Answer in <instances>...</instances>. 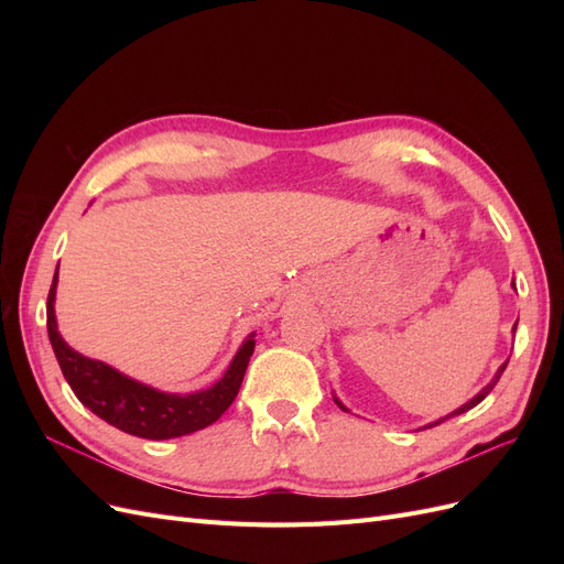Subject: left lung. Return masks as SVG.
<instances>
[{"instance_id": "obj_1", "label": "left lung", "mask_w": 564, "mask_h": 564, "mask_svg": "<svg viewBox=\"0 0 564 564\" xmlns=\"http://www.w3.org/2000/svg\"><path fill=\"white\" fill-rule=\"evenodd\" d=\"M516 327H518V322H516ZM516 327H513V332H516ZM506 365H508V362H503V365L499 367V371H497V377H494V379H491V383H487V386H485V388H482L480 392H477V395H475V398H473L470 402H466L464 406H460V409H456V412H452L449 416H445V419H440V421H435V423H431V425H437V423H442V421H447V419H452V416H458V414H464V412H468V409H473L475 404H480V402H482V400H485V398L489 395V392H491V388L499 383V379H501V373H503ZM336 402H338V400H336ZM338 406H340V409H344V412H348V409H346L344 404H340V402H338ZM431 425H429V429H431Z\"/></svg>"}]
</instances>
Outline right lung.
Wrapping results in <instances>:
<instances>
[{
	"label": "right lung",
	"instance_id": "right-lung-1",
	"mask_svg": "<svg viewBox=\"0 0 564 564\" xmlns=\"http://www.w3.org/2000/svg\"><path fill=\"white\" fill-rule=\"evenodd\" d=\"M56 282L58 268L46 299V327L51 346H54L65 381L70 383L77 400L84 406H89L96 416L135 437L169 440L207 429L232 404L256 346L251 336L245 340V346L235 355V360L218 383L207 390L193 392V395H166V392L133 381L104 362L89 360V357L79 355L65 344L58 334L54 313Z\"/></svg>",
	"mask_w": 564,
	"mask_h": 564
}]
</instances>
